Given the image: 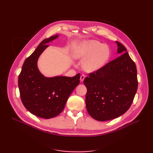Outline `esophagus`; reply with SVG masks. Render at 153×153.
<instances>
[{
	"label": "esophagus",
	"instance_id": "esophagus-1",
	"mask_svg": "<svg viewBox=\"0 0 153 153\" xmlns=\"http://www.w3.org/2000/svg\"><path fill=\"white\" fill-rule=\"evenodd\" d=\"M84 79H85V75H82L80 76V82H84Z\"/></svg>",
	"mask_w": 153,
	"mask_h": 153
}]
</instances>
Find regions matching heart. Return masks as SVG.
Returning <instances> with one entry per match:
<instances>
[{"label": "heart", "mask_w": 153, "mask_h": 153, "mask_svg": "<svg viewBox=\"0 0 153 153\" xmlns=\"http://www.w3.org/2000/svg\"><path fill=\"white\" fill-rule=\"evenodd\" d=\"M77 56L86 59L84 68L86 71L94 72L102 68L108 61L111 55L110 48L96 40H91L82 45Z\"/></svg>", "instance_id": "heart-1"}]
</instances>
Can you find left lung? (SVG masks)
Listing matches in <instances>:
<instances>
[{
	"instance_id": "obj_1",
	"label": "left lung",
	"mask_w": 153,
	"mask_h": 153,
	"mask_svg": "<svg viewBox=\"0 0 153 153\" xmlns=\"http://www.w3.org/2000/svg\"><path fill=\"white\" fill-rule=\"evenodd\" d=\"M119 57L91 73L84 84L85 103L91 116L99 121L119 117L129 108L137 91V71L126 48L118 41Z\"/></svg>"
}]
</instances>
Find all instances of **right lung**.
Here are the masks:
<instances>
[{"mask_svg": "<svg viewBox=\"0 0 153 153\" xmlns=\"http://www.w3.org/2000/svg\"><path fill=\"white\" fill-rule=\"evenodd\" d=\"M56 34L41 41L23 64L18 76L21 100L26 109L36 116L50 119L61 113L66 101L80 83V73L73 77H46L40 72L38 61L48 43L59 38Z\"/></svg>", "mask_w": 153, "mask_h": 153, "instance_id": "1", "label": "right lung"}]
</instances>
